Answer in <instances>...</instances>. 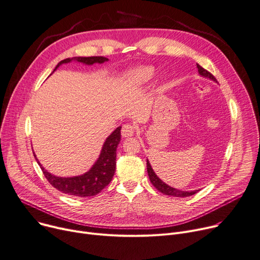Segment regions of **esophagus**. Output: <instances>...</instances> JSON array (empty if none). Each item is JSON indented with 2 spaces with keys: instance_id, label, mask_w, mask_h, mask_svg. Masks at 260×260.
<instances>
[{
  "instance_id": "obj_1",
  "label": "esophagus",
  "mask_w": 260,
  "mask_h": 260,
  "mask_svg": "<svg viewBox=\"0 0 260 260\" xmlns=\"http://www.w3.org/2000/svg\"><path fill=\"white\" fill-rule=\"evenodd\" d=\"M135 131H136L135 125H133L131 123H126L122 126V129H121V135H122V137H124V138L132 137L135 134Z\"/></svg>"
}]
</instances>
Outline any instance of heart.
Returning a JSON list of instances; mask_svg holds the SVG:
<instances>
[{
	"label": "heart",
	"instance_id": "obj_1",
	"mask_svg": "<svg viewBox=\"0 0 260 260\" xmlns=\"http://www.w3.org/2000/svg\"><path fill=\"white\" fill-rule=\"evenodd\" d=\"M154 75V69L150 66L136 67L125 74V81L129 84H143L151 80Z\"/></svg>",
	"mask_w": 260,
	"mask_h": 260
}]
</instances>
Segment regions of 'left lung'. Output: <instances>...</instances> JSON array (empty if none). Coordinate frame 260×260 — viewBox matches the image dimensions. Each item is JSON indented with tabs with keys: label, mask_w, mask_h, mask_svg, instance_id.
I'll list each match as a JSON object with an SVG mask.
<instances>
[{
	"label": "left lung",
	"mask_w": 260,
	"mask_h": 260,
	"mask_svg": "<svg viewBox=\"0 0 260 260\" xmlns=\"http://www.w3.org/2000/svg\"><path fill=\"white\" fill-rule=\"evenodd\" d=\"M197 67H198V71H199V74L205 78H209L215 82L216 79L215 77L207 70H205V69L203 67H201L200 64L197 63ZM147 174H148V177H149V180L151 182V184L157 188L160 192L166 194V196H170V197H177V198H186V197H190V196H193L196 194L199 190H192V191H184V190H179V189H176L174 187H170L169 185L165 184L157 175H155V172L153 171L149 161L147 160Z\"/></svg>",
	"instance_id": "1"
}]
</instances>
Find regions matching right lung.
<instances>
[{
    "label": "right lung",
    "instance_id": "right-lung-1",
    "mask_svg": "<svg viewBox=\"0 0 260 260\" xmlns=\"http://www.w3.org/2000/svg\"><path fill=\"white\" fill-rule=\"evenodd\" d=\"M72 60L91 66L94 63H103L105 61H108L109 59L103 56L66 58L57 63L54 71L62 63L71 62ZM120 140H121V126L117 127L107 138V140L102 145L99 158L91 167V169L89 171H86L85 174L81 176H76V177L61 178V177L51 175L50 172H48L42 166L36 154H34V157H36V160L38 161L41 169L43 170L44 176L46 177L48 182L54 188L59 190V191H61L62 193H66L69 196L88 198V197H93L98 194L103 188L111 183L115 174V169H116V150Z\"/></svg>",
    "mask_w": 260,
    "mask_h": 260
}]
</instances>
